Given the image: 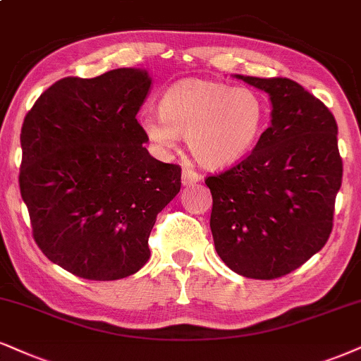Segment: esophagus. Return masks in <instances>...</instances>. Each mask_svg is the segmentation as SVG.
<instances>
[{
	"mask_svg": "<svg viewBox=\"0 0 361 361\" xmlns=\"http://www.w3.org/2000/svg\"><path fill=\"white\" fill-rule=\"evenodd\" d=\"M201 179L202 177L195 171H192V169L185 167L184 171H182V185H192L195 182H201Z\"/></svg>",
	"mask_w": 361,
	"mask_h": 361,
	"instance_id": "1",
	"label": "esophagus"
}]
</instances>
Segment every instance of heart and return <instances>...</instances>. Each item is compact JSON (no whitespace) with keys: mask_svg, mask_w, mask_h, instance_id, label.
<instances>
[{"mask_svg":"<svg viewBox=\"0 0 361 361\" xmlns=\"http://www.w3.org/2000/svg\"><path fill=\"white\" fill-rule=\"evenodd\" d=\"M160 117H142V130L162 152L173 150L177 135L199 164L226 169L251 154L264 130L266 110L259 93L246 87L188 78L172 85L160 100Z\"/></svg>","mask_w":361,"mask_h":361,"instance_id":"obj_1","label":"heart"}]
</instances>
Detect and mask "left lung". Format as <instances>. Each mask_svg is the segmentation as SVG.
<instances>
[{
  "mask_svg": "<svg viewBox=\"0 0 361 361\" xmlns=\"http://www.w3.org/2000/svg\"><path fill=\"white\" fill-rule=\"evenodd\" d=\"M266 92L271 126L252 152L206 179L217 255L252 279L284 276L326 244L343 162L330 110L289 78L235 75Z\"/></svg>",
  "mask_w": 361,
  "mask_h": 361,
  "instance_id": "obj_1",
  "label": "left lung"
}]
</instances>
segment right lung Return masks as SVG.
I'll return each instance as SVG.
<instances>
[{"mask_svg": "<svg viewBox=\"0 0 361 361\" xmlns=\"http://www.w3.org/2000/svg\"><path fill=\"white\" fill-rule=\"evenodd\" d=\"M150 85L142 68L61 78L21 127L20 190L35 241L83 279L137 273L157 214L180 190V167L149 154L135 118Z\"/></svg>", "mask_w": 361, "mask_h": 361, "instance_id": "right-lung-1", "label": "right lung"}]
</instances>
